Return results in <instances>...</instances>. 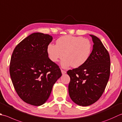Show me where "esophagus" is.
I'll return each instance as SVG.
<instances>
[{
  "instance_id": "1",
  "label": "esophagus",
  "mask_w": 122,
  "mask_h": 122,
  "mask_svg": "<svg viewBox=\"0 0 122 122\" xmlns=\"http://www.w3.org/2000/svg\"><path fill=\"white\" fill-rule=\"evenodd\" d=\"M61 72H62V75H64V74H66V71H64L63 70H61Z\"/></svg>"
}]
</instances>
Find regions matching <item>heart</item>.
I'll return each instance as SVG.
<instances>
[{
  "mask_svg": "<svg viewBox=\"0 0 122 122\" xmlns=\"http://www.w3.org/2000/svg\"><path fill=\"white\" fill-rule=\"evenodd\" d=\"M92 43L81 36L65 35L56 40V44L50 43L47 47L50 59L56 62L64 56L61 62L63 68H77L86 63L90 56Z\"/></svg>",
  "mask_w": 122,
  "mask_h": 122,
  "instance_id": "obj_1",
  "label": "heart"
}]
</instances>
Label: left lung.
<instances>
[{
  "label": "left lung",
  "instance_id": "obj_1",
  "mask_svg": "<svg viewBox=\"0 0 122 122\" xmlns=\"http://www.w3.org/2000/svg\"><path fill=\"white\" fill-rule=\"evenodd\" d=\"M94 43L88 60L81 66L69 70V94L72 101L79 106L95 103L104 92L110 75V56L102 42L90 35Z\"/></svg>",
  "mask_w": 122,
  "mask_h": 122
}]
</instances>
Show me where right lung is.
Wrapping results in <instances>:
<instances>
[{"label":"right lung","mask_w":122,"mask_h":122,"mask_svg":"<svg viewBox=\"0 0 122 122\" xmlns=\"http://www.w3.org/2000/svg\"><path fill=\"white\" fill-rule=\"evenodd\" d=\"M52 39L48 34L32 33L17 45L12 54L9 72L14 88L24 102L32 105L44 104L62 76L47 52Z\"/></svg>","instance_id":"add662e5"}]
</instances>
